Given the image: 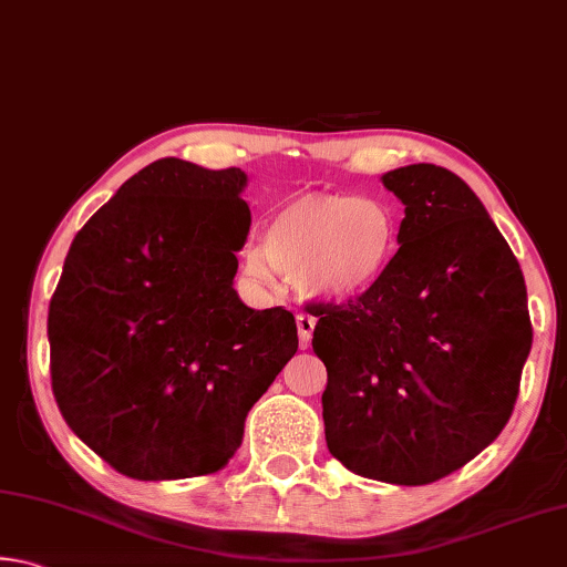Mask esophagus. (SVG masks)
<instances>
[{"label": "esophagus", "mask_w": 567, "mask_h": 567, "mask_svg": "<svg viewBox=\"0 0 567 567\" xmlns=\"http://www.w3.org/2000/svg\"><path fill=\"white\" fill-rule=\"evenodd\" d=\"M312 332H315V318H312V315H305V312L297 315V338H300V348L302 350L307 348V344H310Z\"/></svg>", "instance_id": "34e87169"}]
</instances>
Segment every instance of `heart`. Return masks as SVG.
I'll use <instances>...</instances> for the list:
<instances>
[{
	"instance_id": "obj_1",
	"label": "heart",
	"mask_w": 567,
	"mask_h": 567,
	"mask_svg": "<svg viewBox=\"0 0 567 567\" xmlns=\"http://www.w3.org/2000/svg\"><path fill=\"white\" fill-rule=\"evenodd\" d=\"M398 245L400 223L388 203L310 192L277 209L265 239H249L243 270L267 290L282 272L307 300L348 302L385 280Z\"/></svg>"
}]
</instances>
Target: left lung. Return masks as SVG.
I'll list each match as a JSON object with an SVG mask.
<instances>
[{"label":"left lung","mask_w":567,"mask_h":567,"mask_svg":"<svg viewBox=\"0 0 567 567\" xmlns=\"http://www.w3.org/2000/svg\"><path fill=\"white\" fill-rule=\"evenodd\" d=\"M380 179L405 205L395 262L358 300L312 307L324 440L354 475L427 485L501 435L533 328L520 265L463 179L425 162Z\"/></svg>","instance_id":"1"}]
</instances>
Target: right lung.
Here are the masks:
<instances>
[{
    "label": "right lung",
    "instance_id": "add662e5",
    "mask_svg": "<svg viewBox=\"0 0 567 567\" xmlns=\"http://www.w3.org/2000/svg\"><path fill=\"white\" fill-rule=\"evenodd\" d=\"M239 167L162 157L90 217L50 302L52 392L72 433L134 480L223 470L297 352L282 307L235 290L249 207Z\"/></svg>",
    "mask_w": 567,
    "mask_h": 567
}]
</instances>
